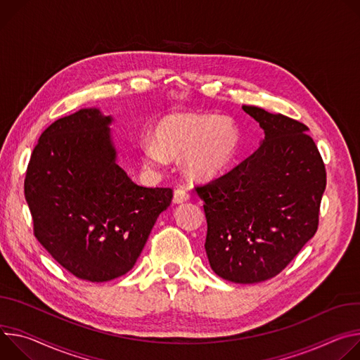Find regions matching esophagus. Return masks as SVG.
Here are the masks:
<instances>
[{"label":"esophagus","instance_id":"34e87169","mask_svg":"<svg viewBox=\"0 0 360 360\" xmlns=\"http://www.w3.org/2000/svg\"><path fill=\"white\" fill-rule=\"evenodd\" d=\"M188 198H190V194H188V191L184 187H177L176 188L174 197H173L174 203H184V202L188 200Z\"/></svg>","mask_w":360,"mask_h":360}]
</instances>
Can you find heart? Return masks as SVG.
Wrapping results in <instances>:
<instances>
[{"label": "heart", "instance_id": "1", "mask_svg": "<svg viewBox=\"0 0 360 360\" xmlns=\"http://www.w3.org/2000/svg\"><path fill=\"white\" fill-rule=\"evenodd\" d=\"M155 141L141 143L143 162L162 167L167 155L184 154L187 173L197 179H210L221 173L240 144V131L233 120L213 114H172L160 120Z\"/></svg>", "mask_w": 360, "mask_h": 360}]
</instances>
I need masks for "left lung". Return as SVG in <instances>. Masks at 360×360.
Wrapping results in <instances>:
<instances>
[{
    "label": "left lung",
    "mask_w": 360,
    "mask_h": 360,
    "mask_svg": "<svg viewBox=\"0 0 360 360\" xmlns=\"http://www.w3.org/2000/svg\"><path fill=\"white\" fill-rule=\"evenodd\" d=\"M264 130L260 147L226 174L195 186L216 274L257 283L281 273L314 236L326 169L303 123L243 105Z\"/></svg>",
    "instance_id": "obj_1"
}]
</instances>
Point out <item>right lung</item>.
I'll list each match as a JSON object with an SVG mask.
<instances>
[{
  "instance_id": "add662e5",
  "label": "right lung",
  "mask_w": 360,
  "mask_h": 360,
  "mask_svg": "<svg viewBox=\"0 0 360 360\" xmlns=\"http://www.w3.org/2000/svg\"><path fill=\"white\" fill-rule=\"evenodd\" d=\"M110 123L97 108L58 118L24 180L37 240L71 274L97 283L133 269L173 198L170 187L139 186L115 163Z\"/></svg>"
}]
</instances>
